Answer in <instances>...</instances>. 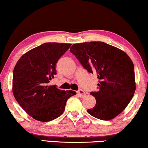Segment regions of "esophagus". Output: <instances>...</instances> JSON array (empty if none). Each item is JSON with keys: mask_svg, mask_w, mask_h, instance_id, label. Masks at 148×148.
<instances>
[{"mask_svg": "<svg viewBox=\"0 0 148 148\" xmlns=\"http://www.w3.org/2000/svg\"><path fill=\"white\" fill-rule=\"evenodd\" d=\"M77 93L81 98L84 97L86 96V92L83 90H82V89H79V90L77 92Z\"/></svg>", "mask_w": 148, "mask_h": 148, "instance_id": "1", "label": "esophagus"}]
</instances>
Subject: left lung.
Listing matches in <instances>:
<instances>
[{"label": "left lung", "instance_id": "left-lung-1", "mask_svg": "<svg viewBox=\"0 0 148 148\" xmlns=\"http://www.w3.org/2000/svg\"><path fill=\"white\" fill-rule=\"evenodd\" d=\"M70 51L99 79V90L90 92L96 99L95 106L87 112L104 121L116 117L128 105L136 90L132 60L121 49L103 42L74 44Z\"/></svg>", "mask_w": 148, "mask_h": 148}]
</instances>
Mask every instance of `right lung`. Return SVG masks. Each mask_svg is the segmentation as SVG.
<instances>
[{
  "label": "right lung",
  "instance_id": "right-lung-1",
  "mask_svg": "<svg viewBox=\"0 0 148 148\" xmlns=\"http://www.w3.org/2000/svg\"><path fill=\"white\" fill-rule=\"evenodd\" d=\"M71 44L47 42L34 48L18 60L13 73L12 91L20 106L40 121H49L64 112L67 99L76 95L49 86L56 75V64Z\"/></svg>",
  "mask_w": 148,
  "mask_h": 148
}]
</instances>
